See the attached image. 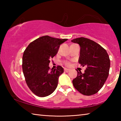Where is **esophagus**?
<instances>
[{"label": "esophagus", "mask_w": 121, "mask_h": 121, "mask_svg": "<svg viewBox=\"0 0 121 121\" xmlns=\"http://www.w3.org/2000/svg\"><path fill=\"white\" fill-rule=\"evenodd\" d=\"M64 70L65 72H68V71H69V70H70V69H67V68H64Z\"/></svg>", "instance_id": "obj_1"}]
</instances>
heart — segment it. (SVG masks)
<instances>
[{"instance_id":"b5f03b06","label":"heart","mask_w":121,"mask_h":121,"mask_svg":"<svg viewBox=\"0 0 121 121\" xmlns=\"http://www.w3.org/2000/svg\"><path fill=\"white\" fill-rule=\"evenodd\" d=\"M65 65L67 66H69L70 65V62H69V61H65Z\"/></svg>"}]
</instances>
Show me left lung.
Returning a JSON list of instances; mask_svg holds the SVG:
<instances>
[{"mask_svg": "<svg viewBox=\"0 0 121 121\" xmlns=\"http://www.w3.org/2000/svg\"><path fill=\"white\" fill-rule=\"evenodd\" d=\"M71 42L81 48L78 62L87 68L84 73L77 71V77L73 80L74 87L85 95L97 93L105 84L109 75L110 59L107 51L90 39L80 37Z\"/></svg>", "mask_w": 121, "mask_h": 121, "instance_id": "left-lung-1", "label": "left lung"}]
</instances>
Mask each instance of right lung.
I'll use <instances>...</instances> for the list:
<instances>
[{"label":"right lung","mask_w":121,"mask_h":121,"mask_svg":"<svg viewBox=\"0 0 121 121\" xmlns=\"http://www.w3.org/2000/svg\"><path fill=\"white\" fill-rule=\"evenodd\" d=\"M67 40L42 36L30 43L24 51L22 70L25 80L30 90L38 97H46L56 89L63 69L58 65L56 69H50L49 63L60 45Z\"/></svg>","instance_id":"obj_1"}]
</instances>
